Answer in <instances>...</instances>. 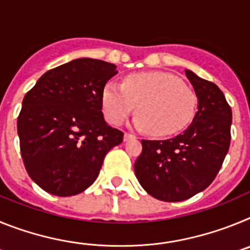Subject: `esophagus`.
I'll list each match as a JSON object with an SVG mask.
<instances>
[{"label": "esophagus", "instance_id": "34e87169", "mask_svg": "<svg viewBox=\"0 0 250 250\" xmlns=\"http://www.w3.org/2000/svg\"><path fill=\"white\" fill-rule=\"evenodd\" d=\"M130 139H135V135H132V134H129V132H125L124 134V141H127Z\"/></svg>", "mask_w": 250, "mask_h": 250}]
</instances>
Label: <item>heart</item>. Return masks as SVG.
Masks as SVG:
<instances>
[{"mask_svg": "<svg viewBox=\"0 0 250 250\" xmlns=\"http://www.w3.org/2000/svg\"><path fill=\"white\" fill-rule=\"evenodd\" d=\"M101 104L106 120L112 125H120L138 106L135 127L164 138L188 127L195 116L198 99L176 76L152 71L129 75L123 85L107 83Z\"/></svg>", "mask_w": 250, "mask_h": 250, "instance_id": "1", "label": "heart"}]
</instances>
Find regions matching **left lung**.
Wrapping results in <instances>:
<instances>
[{"instance_id":"1","label":"left lung","mask_w":250,"mask_h":250,"mask_svg":"<svg viewBox=\"0 0 250 250\" xmlns=\"http://www.w3.org/2000/svg\"><path fill=\"white\" fill-rule=\"evenodd\" d=\"M185 75L198 98L193 123L175 138L141 140L134 165L144 190L163 202H182L207 189L230 145L231 109L222 90L190 70Z\"/></svg>"}]
</instances>
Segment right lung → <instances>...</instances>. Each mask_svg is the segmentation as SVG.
Instances as JSON below:
<instances>
[{"label": "right lung", "instance_id": "1", "mask_svg": "<svg viewBox=\"0 0 250 250\" xmlns=\"http://www.w3.org/2000/svg\"><path fill=\"white\" fill-rule=\"evenodd\" d=\"M114 63L76 59L45 72L25 95L17 119L20 149L30 178L47 193L71 196L96 180L105 155L123 143L101 111Z\"/></svg>", "mask_w": 250, "mask_h": 250}]
</instances>
